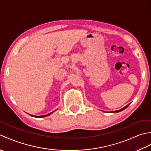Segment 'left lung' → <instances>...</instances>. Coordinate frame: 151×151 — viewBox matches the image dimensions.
<instances>
[{"mask_svg": "<svg viewBox=\"0 0 151 151\" xmlns=\"http://www.w3.org/2000/svg\"><path fill=\"white\" fill-rule=\"evenodd\" d=\"M129 104H128V105H127L126 106H125V107H124L123 108H122V109H121V110H117V111H114V113H115V112H119V111H123V110H124V109H126L128 106H129Z\"/></svg>", "mask_w": 151, "mask_h": 151, "instance_id": "8db88e82", "label": "left lung"}]
</instances>
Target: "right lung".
I'll return each instance as SVG.
<instances>
[{
    "mask_svg": "<svg viewBox=\"0 0 151 151\" xmlns=\"http://www.w3.org/2000/svg\"><path fill=\"white\" fill-rule=\"evenodd\" d=\"M56 111V110H55ZM54 111H52V112H51V113H50V114H47V115H41V116H36V115H30V114H29L30 115H31V116H32V117H40V118H41V117H47V116H48V115H50L51 114H52Z\"/></svg>",
    "mask_w": 151,
    "mask_h": 151,
    "instance_id": "right-lung-1",
    "label": "right lung"
}]
</instances>
